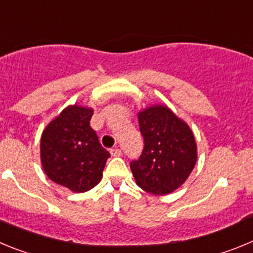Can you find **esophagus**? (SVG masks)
Listing matches in <instances>:
<instances>
[{"mask_svg":"<svg viewBox=\"0 0 253 253\" xmlns=\"http://www.w3.org/2000/svg\"><path fill=\"white\" fill-rule=\"evenodd\" d=\"M111 155H112V156H121L122 155V151H121V149H118V147H115V149H111Z\"/></svg>","mask_w":253,"mask_h":253,"instance_id":"esophagus-1","label":"esophagus"}]
</instances>
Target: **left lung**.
Returning <instances> with one entry per match:
<instances>
[{
	"label": "left lung",
	"mask_w": 253,
	"mask_h": 253,
	"mask_svg": "<svg viewBox=\"0 0 253 253\" xmlns=\"http://www.w3.org/2000/svg\"><path fill=\"white\" fill-rule=\"evenodd\" d=\"M138 126L145 145L140 158L129 164L136 184L151 194H169L194 169V135L165 106H152L138 113Z\"/></svg>",
	"instance_id": "1"
}]
</instances>
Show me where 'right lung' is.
<instances>
[{
    "instance_id": "obj_1",
    "label": "right lung",
    "mask_w": 253,
    "mask_h": 253,
    "mask_svg": "<svg viewBox=\"0 0 253 253\" xmlns=\"http://www.w3.org/2000/svg\"><path fill=\"white\" fill-rule=\"evenodd\" d=\"M92 116L90 108L68 107L42 132L40 151L44 171L54 183L73 192L94 188L111 156L90 127Z\"/></svg>"
}]
</instances>
